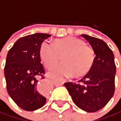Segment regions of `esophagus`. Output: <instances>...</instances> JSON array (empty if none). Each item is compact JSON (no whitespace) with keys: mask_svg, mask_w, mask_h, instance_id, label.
<instances>
[{"mask_svg":"<svg viewBox=\"0 0 121 121\" xmlns=\"http://www.w3.org/2000/svg\"><path fill=\"white\" fill-rule=\"evenodd\" d=\"M54 85L55 86H62L63 85V82H54ZM41 84H39L37 85V90L41 92Z\"/></svg>","mask_w":121,"mask_h":121,"instance_id":"1","label":"esophagus"}]
</instances>
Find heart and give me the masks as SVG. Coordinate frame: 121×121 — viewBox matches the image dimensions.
I'll use <instances>...</instances> for the list:
<instances>
[{"instance_id": "heart-1", "label": "heart", "mask_w": 121, "mask_h": 121, "mask_svg": "<svg viewBox=\"0 0 121 121\" xmlns=\"http://www.w3.org/2000/svg\"><path fill=\"white\" fill-rule=\"evenodd\" d=\"M40 56L45 67L51 69L61 59L63 63L50 70L49 76L56 80L71 77H80L92 67L95 54L85 42L76 37H67L54 43L45 41L40 47Z\"/></svg>"}]
</instances>
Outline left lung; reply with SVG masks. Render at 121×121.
Returning a JSON list of instances; mask_svg holds the SVG:
<instances>
[{"instance_id":"left-lung-1","label":"left lung","mask_w":121,"mask_h":121,"mask_svg":"<svg viewBox=\"0 0 121 121\" xmlns=\"http://www.w3.org/2000/svg\"><path fill=\"white\" fill-rule=\"evenodd\" d=\"M95 54L92 67L77 82H66L72 100L80 109L94 113L104 108L115 92L116 67L112 50L103 40L82 34Z\"/></svg>"}]
</instances>
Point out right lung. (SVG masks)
Returning a JSON list of instances; mask_svg holds the SVG:
<instances>
[{"label":"right lung","instance_id":"obj_1","mask_svg":"<svg viewBox=\"0 0 121 121\" xmlns=\"http://www.w3.org/2000/svg\"><path fill=\"white\" fill-rule=\"evenodd\" d=\"M52 35L36 33L18 39L8 51L4 67L8 95L21 109L33 111L44 105L47 99L38 91L39 78L44 79L40 47Z\"/></svg>","mask_w":121,"mask_h":121}]
</instances>
